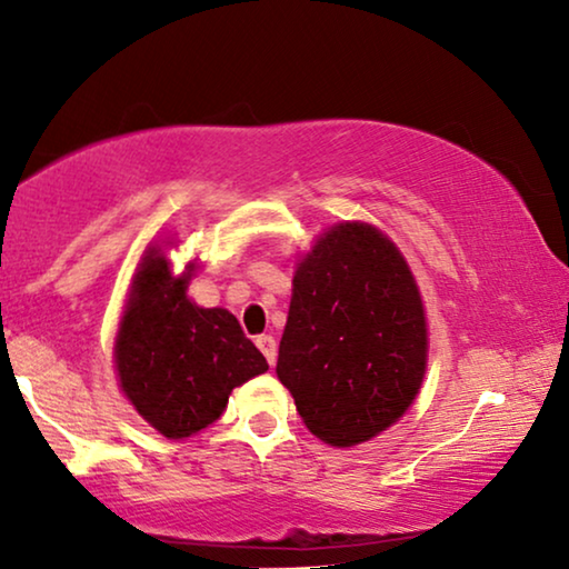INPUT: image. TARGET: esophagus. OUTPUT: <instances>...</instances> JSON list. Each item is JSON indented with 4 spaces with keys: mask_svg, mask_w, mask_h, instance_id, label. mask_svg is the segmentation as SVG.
I'll use <instances>...</instances> for the list:
<instances>
[{
    "mask_svg": "<svg viewBox=\"0 0 569 569\" xmlns=\"http://www.w3.org/2000/svg\"><path fill=\"white\" fill-rule=\"evenodd\" d=\"M256 347L261 349L269 365L277 362V339L271 337V333H261V337H256Z\"/></svg>",
    "mask_w": 569,
    "mask_h": 569,
    "instance_id": "34e87169",
    "label": "esophagus"
}]
</instances>
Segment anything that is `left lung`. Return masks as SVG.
<instances>
[{"mask_svg": "<svg viewBox=\"0 0 569 569\" xmlns=\"http://www.w3.org/2000/svg\"><path fill=\"white\" fill-rule=\"evenodd\" d=\"M425 310L383 232L347 222L318 238L292 279L277 376L308 430L355 446L393 425L422 386Z\"/></svg>", "mask_w": 569, "mask_h": 569, "instance_id": "1", "label": "left lung"}]
</instances>
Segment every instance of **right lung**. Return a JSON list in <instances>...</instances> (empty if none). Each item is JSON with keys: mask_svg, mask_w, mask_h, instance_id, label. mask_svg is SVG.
<instances>
[{"mask_svg": "<svg viewBox=\"0 0 569 569\" xmlns=\"http://www.w3.org/2000/svg\"><path fill=\"white\" fill-rule=\"evenodd\" d=\"M189 277H173L166 256L150 251L116 339L123 393L170 440L204 430L224 411L232 388L269 370L236 316L186 298Z\"/></svg>", "mask_w": 569, "mask_h": 569, "instance_id": "obj_1", "label": "right lung"}]
</instances>
